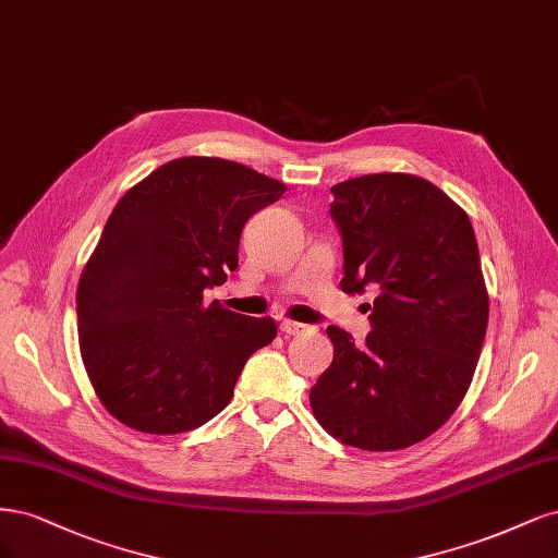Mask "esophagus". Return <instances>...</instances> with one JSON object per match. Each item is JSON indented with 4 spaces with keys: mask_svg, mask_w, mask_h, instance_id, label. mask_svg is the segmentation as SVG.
<instances>
[{
    "mask_svg": "<svg viewBox=\"0 0 558 558\" xmlns=\"http://www.w3.org/2000/svg\"><path fill=\"white\" fill-rule=\"evenodd\" d=\"M305 329H308V327L301 325V322H292V319H282L280 322V331L287 333V336H296V333H301Z\"/></svg>",
    "mask_w": 558,
    "mask_h": 558,
    "instance_id": "esophagus-1",
    "label": "esophagus"
}]
</instances>
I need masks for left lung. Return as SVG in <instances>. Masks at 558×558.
I'll list each match as a JSON object with an SVG mask.
<instances>
[{
  "instance_id": "8db88e82",
  "label": "left lung",
  "mask_w": 558,
  "mask_h": 558,
  "mask_svg": "<svg viewBox=\"0 0 558 558\" xmlns=\"http://www.w3.org/2000/svg\"><path fill=\"white\" fill-rule=\"evenodd\" d=\"M348 294L375 292L366 345L329 327L333 362L311 389L329 436L366 452L428 438L471 387L487 333L473 225L434 183L371 173L331 187Z\"/></svg>"
}]
</instances>
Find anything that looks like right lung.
<instances>
[{
    "instance_id": "right-lung-1",
    "label": "right lung",
    "mask_w": 558,
    "mask_h": 558,
    "mask_svg": "<svg viewBox=\"0 0 558 558\" xmlns=\"http://www.w3.org/2000/svg\"><path fill=\"white\" fill-rule=\"evenodd\" d=\"M284 185L239 161L181 157L113 208L76 292L78 343L99 401L143 434H185L231 401L278 329L204 292L236 271L245 222Z\"/></svg>"
}]
</instances>
